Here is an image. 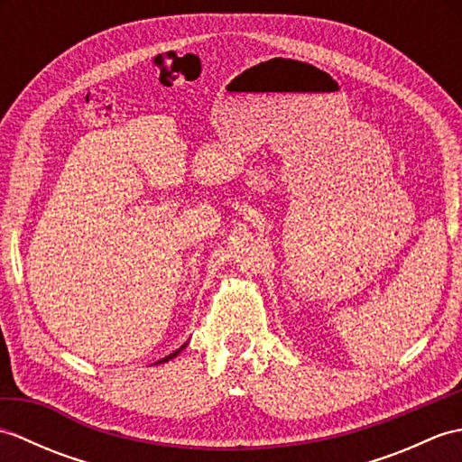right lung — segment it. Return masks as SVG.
Here are the masks:
<instances>
[{
	"mask_svg": "<svg viewBox=\"0 0 462 462\" xmlns=\"http://www.w3.org/2000/svg\"><path fill=\"white\" fill-rule=\"evenodd\" d=\"M184 347H186V343H184V346H180V347H179V349H176V351H172V353H171V356H166V357H162V359H161V361H156V363H164V361H169V359H172V357H176V356H179V353H180V351H182V349H184Z\"/></svg>",
	"mask_w": 462,
	"mask_h": 462,
	"instance_id": "right-lung-1",
	"label": "right lung"
}]
</instances>
